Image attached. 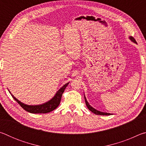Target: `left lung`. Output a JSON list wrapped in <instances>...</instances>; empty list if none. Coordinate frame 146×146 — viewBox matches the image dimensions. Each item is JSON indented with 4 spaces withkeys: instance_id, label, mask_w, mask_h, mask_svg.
<instances>
[{
    "instance_id": "left-lung-1",
    "label": "left lung",
    "mask_w": 146,
    "mask_h": 146,
    "mask_svg": "<svg viewBox=\"0 0 146 146\" xmlns=\"http://www.w3.org/2000/svg\"><path fill=\"white\" fill-rule=\"evenodd\" d=\"M129 38H130L131 40L133 42H135V43L137 42H136V40H135V39L134 38H133V36H131V37H129ZM84 98H85V97H84ZM85 102H86V106H87L88 108L91 111V112H93V113H95V115H111L110 113L100 112V111H97V110H95V109L91 107V106L90 104H89L88 102V101L86 100V98H85Z\"/></svg>"
}]
</instances>
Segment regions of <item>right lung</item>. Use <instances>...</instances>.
<instances>
[{
	"mask_svg": "<svg viewBox=\"0 0 146 146\" xmlns=\"http://www.w3.org/2000/svg\"><path fill=\"white\" fill-rule=\"evenodd\" d=\"M69 83L66 84L63 87H62L60 90L58 91V92L56 93L52 99L50 100L49 102H46L44 104L42 105H38V106H29L24 104L22 103L18 100L17 98L14 97L13 95H11L12 97L14 98V100L16 101L17 103H19V104L23 108L24 110H26V111L31 113H47L52 111L54 110L58 107V105L60 104V100L62 96L64 93V90H65L66 88L67 87Z\"/></svg>",
	"mask_w": 146,
	"mask_h": 146,
	"instance_id": "obj_1",
	"label": "right lung"
}]
</instances>
